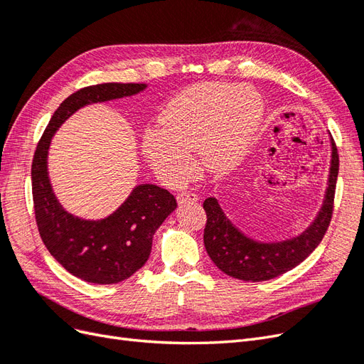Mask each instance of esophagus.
Segmentation results:
<instances>
[{"instance_id":"esophagus-1","label":"esophagus","mask_w":364,"mask_h":364,"mask_svg":"<svg viewBox=\"0 0 364 364\" xmlns=\"http://www.w3.org/2000/svg\"><path fill=\"white\" fill-rule=\"evenodd\" d=\"M199 200V196L191 193V191H185V193H179L178 194V203L182 205V203H194Z\"/></svg>"}]
</instances>
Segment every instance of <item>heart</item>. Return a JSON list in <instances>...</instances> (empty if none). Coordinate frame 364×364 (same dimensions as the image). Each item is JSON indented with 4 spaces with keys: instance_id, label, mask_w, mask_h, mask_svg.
Returning a JSON list of instances; mask_svg holds the SVG:
<instances>
[{
    "instance_id": "b5f03b06",
    "label": "heart",
    "mask_w": 364,
    "mask_h": 364,
    "mask_svg": "<svg viewBox=\"0 0 364 364\" xmlns=\"http://www.w3.org/2000/svg\"><path fill=\"white\" fill-rule=\"evenodd\" d=\"M264 115L255 87L205 82L173 95L158 117L159 127L142 136V153L162 181L178 185L196 170L191 153L199 151L202 167L223 173L241 158Z\"/></svg>"
}]
</instances>
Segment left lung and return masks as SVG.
Wrapping results in <instances>:
<instances>
[{
    "label": "left lung",
    "mask_w": 364,
    "mask_h": 364,
    "mask_svg": "<svg viewBox=\"0 0 364 364\" xmlns=\"http://www.w3.org/2000/svg\"><path fill=\"white\" fill-rule=\"evenodd\" d=\"M323 202L313 222L301 234L281 241H258L246 235L230 222L215 197L203 202L206 226L203 241L209 258L229 277L241 281H269L294 269L321 243L331 222L336 182L338 174V155L334 139Z\"/></svg>",
    "instance_id": "left-lung-1"
}]
</instances>
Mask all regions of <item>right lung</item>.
Returning a JSON list of instances; mask_svg holds the SVG:
<instances>
[{
    "label": "right lung",
    "instance_id": "add662e5",
    "mask_svg": "<svg viewBox=\"0 0 364 364\" xmlns=\"http://www.w3.org/2000/svg\"><path fill=\"white\" fill-rule=\"evenodd\" d=\"M146 83H102L71 94L53 114L31 164L36 223L48 252L65 270L92 284H117L147 262L151 241L176 208L174 196L153 183L136 185L112 214L86 220L65 209L48 176V150L54 134L79 109L142 92Z\"/></svg>",
    "mask_w": 364,
    "mask_h": 364
}]
</instances>
